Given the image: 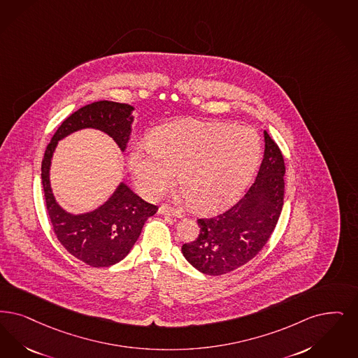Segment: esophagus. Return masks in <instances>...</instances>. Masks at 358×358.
Returning a JSON list of instances; mask_svg holds the SVG:
<instances>
[{
	"label": "esophagus",
	"mask_w": 358,
	"mask_h": 358,
	"mask_svg": "<svg viewBox=\"0 0 358 358\" xmlns=\"http://www.w3.org/2000/svg\"><path fill=\"white\" fill-rule=\"evenodd\" d=\"M158 213H161V215H172V217H181V210L174 209V208H171V206H166V205L159 206Z\"/></svg>",
	"instance_id": "34e87169"
}]
</instances>
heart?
Returning a JSON list of instances; mask_svg holds the SVG:
<instances>
[{
	"label": "heart",
	"instance_id": "b5f03b06",
	"mask_svg": "<svg viewBox=\"0 0 358 358\" xmlns=\"http://www.w3.org/2000/svg\"><path fill=\"white\" fill-rule=\"evenodd\" d=\"M262 152L255 129L227 122L182 121L150 133L148 145H136L129 169L138 189L157 197L178 184L197 212H213L236 200L250 182Z\"/></svg>",
	"mask_w": 358,
	"mask_h": 358
}]
</instances>
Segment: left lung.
<instances>
[{"label":"left lung","instance_id":"obj_1","mask_svg":"<svg viewBox=\"0 0 358 358\" xmlns=\"http://www.w3.org/2000/svg\"><path fill=\"white\" fill-rule=\"evenodd\" d=\"M256 181L224 213L199 218V237L182 245L184 257L200 272L221 275L249 262L272 236L282 212L285 161L268 134Z\"/></svg>","mask_w":358,"mask_h":358}]
</instances>
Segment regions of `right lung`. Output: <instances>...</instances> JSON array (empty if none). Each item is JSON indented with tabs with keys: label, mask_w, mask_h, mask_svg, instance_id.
I'll list each match as a JSON object with an SVG mask.
<instances>
[{
	"label": "right lung",
	"mask_w": 358,
	"mask_h": 358,
	"mask_svg": "<svg viewBox=\"0 0 358 358\" xmlns=\"http://www.w3.org/2000/svg\"><path fill=\"white\" fill-rule=\"evenodd\" d=\"M131 110L133 106L128 103L113 101H97L85 105L62 121L43 155V194L55 234L72 256L93 268L112 266L127 257L138 240L145 221L156 215L158 206L143 201L128 186L121 184L112 199L100 209L86 215H69L58 206L52 194L50 161L58 140L78 129H100L113 137L121 150H125L131 131Z\"/></svg>",
	"instance_id": "add662e5"
}]
</instances>
